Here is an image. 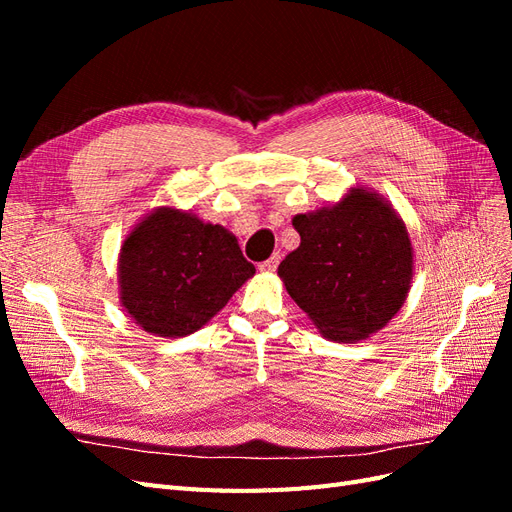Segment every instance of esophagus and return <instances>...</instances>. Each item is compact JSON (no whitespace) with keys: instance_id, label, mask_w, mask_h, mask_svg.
<instances>
[{"instance_id":"esophagus-1","label":"esophagus","mask_w":512,"mask_h":512,"mask_svg":"<svg viewBox=\"0 0 512 512\" xmlns=\"http://www.w3.org/2000/svg\"><path fill=\"white\" fill-rule=\"evenodd\" d=\"M280 260H282L280 252H275L271 258H267L265 262H260L258 269H260L262 273H273V271L277 269V265H280Z\"/></svg>"}]
</instances>
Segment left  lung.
Returning a JSON list of instances; mask_svg holds the SVG:
<instances>
[{"label": "left lung", "instance_id": "left-lung-1", "mask_svg": "<svg viewBox=\"0 0 512 512\" xmlns=\"http://www.w3.org/2000/svg\"><path fill=\"white\" fill-rule=\"evenodd\" d=\"M301 235L277 275L322 337L354 344L393 320L412 286L414 247L393 205L354 185L333 205L292 218Z\"/></svg>", "mask_w": 512, "mask_h": 512}]
</instances>
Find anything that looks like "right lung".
I'll return each instance as SVG.
<instances>
[{
	"mask_svg": "<svg viewBox=\"0 0 512 512\" xmlns=\"http://www.w3.org/2000/svg\"><path fill=\"white\" fill-rule=\"evenodd\" d=\"M254 273L230 230L164 205L121 243L119 301L143 331L177 339L203 329Z\"/></svg>",
	"mask_w": 512,
	"mask_h": 512,
	"instance_id": "1",
	"label": "right lung"
}]
</instances>
